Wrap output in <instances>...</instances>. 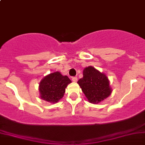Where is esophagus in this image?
I'll return each instance as SVG.
<instances>
[{"label":"esophagus","mask_w":145,"mask_h":145,"mask_svg":"<svg viewBox=\"0 0 145 145\" xmlns=\"http://www.w3.org/2000/svg\"><path fill=\"white\" fill-rule=\"evenodd\" d=\"M71 79H72V81H74V82H76L77 81H78V78H77V77H72V78H71Z\"/></svg>","instance_id":"esophagus-1"}]
</instances>
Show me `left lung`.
Masks as SVG:
<instances>
[{"instance_id":"8db88e82","label":"left lung","mask_w":145,"mask_h":145,"mask_svg":"<svg viewBox=\"0 0 145 145\" xmlns=\"http://www.w3.org/2000/svg\"><path fill=\"white\" fill-rule=\"evenodd\" d=\"M83 76L77 83L89 102L98 104L110 95L112 90L105 74L89 66L83 69Z\"/></svg>"}]
</instances>
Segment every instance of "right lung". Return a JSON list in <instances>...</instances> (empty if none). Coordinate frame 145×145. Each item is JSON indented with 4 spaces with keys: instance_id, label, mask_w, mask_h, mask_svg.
<instances>
[{
    "instance_id": "add662e5",
    "label": "right lung",
    "mask_w": 145,
    "mask_h": 145,
    "mask_svg": "<svg viewBox=\"0 0 145 145\" xmlns=\"http://www.w3.org/2000/svg\"><path fill=\"white\" fill-rule=\"evenodd\" d=\"M71 83L67 76H62L59 71L51 73L39 83L40 97L47 102L57 103L63 97L65 88Z\"/></svg>"
}]
</instances>
